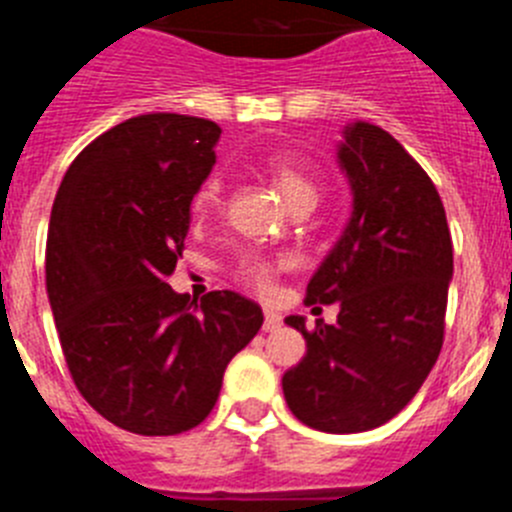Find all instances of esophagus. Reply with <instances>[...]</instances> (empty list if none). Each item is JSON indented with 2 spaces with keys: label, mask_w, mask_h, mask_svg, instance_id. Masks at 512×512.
Wrapping results in <instances>:
<instances>
[{
  "label": "esophagus",
  "mask_w": 512,
  "mask_h": 512,
  "mask_svg": "<svg viewBox=\"0 0 512 512\" xmlns=\"http://www.w3.org/2000/svg\"><path fill=\"white\" fill-rule=\"evenodd\" d=\"M282 328V315L274 310H264V330L271 333V330H279Z\"/></svg>",
  "instance_id": "obj_1"
}]
</instances>
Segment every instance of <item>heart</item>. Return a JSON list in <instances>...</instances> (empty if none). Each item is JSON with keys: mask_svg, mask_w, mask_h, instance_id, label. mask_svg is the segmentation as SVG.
<instances>
[{"mask_svg": "<svg viewBox=\"0 0 512 512\" xmlns=\"http://www.w3.org/2000/svg\"><path fill=\"white\" fill-rule=\"evenodd\" d=\"M269 176L271 182L277 184V189L282 192V197L287 200V205L295 210L297 205H315L318 202V184L312 182L310 176L305 174L297 166L287 164V161H271L269 164ZM223 205V184L217 176H210L200 184V189L194 192L192 197V215L197 220H205V217L215 215ZM287 266V259H266V256H243L235 266V274L241 282H246L248 287L266 295L274 289L277 282V274Z\"/></svg>", "mask_w": 512, "mask_h": 512, "instance_id": "b5f03b06", "label": "heart"}]
</instances>
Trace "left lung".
<instances>
[{
	"label": "left lung",
	"mask_w": 512,
	"mask_h": 512,
	"mask_svg": "<svg viewBox=\"0 0 512 512\" xmlns=\"http://www.w3.org/2000/svg\"><path fill=\"white\" fill-rule=\"evenodd\" d=\"M338 148L354 212L307 284L305 302H338L336 325L284 323L307 354L282 377L284 400L310 428L361 433L395 418L443 346L454 246L431 176L387 130L354 122Z\"/></svg>",
	"instance_id": "1"
}]
</instances>
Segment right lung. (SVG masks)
Segmentation results:
<instances>
[{
	"instance_id": "right-lung-1",
	"label": "right lung",
	"mask_w": 512,
	"mask_h": 512,
	"mask_svg": "<svg viewBox=\"0 0 512 512\" xmlns=\"http://www.w3.org/2000/svg\"><path fill=\"white\" fill-rule=\"evenodd\" d=\"M217 138L202 117H130L74 158L53 202L45 287L71 379L102 418L140 436L200 425L264 323L238 292L197 305L166 282Z\"/></svg>"
}]
</instances>
